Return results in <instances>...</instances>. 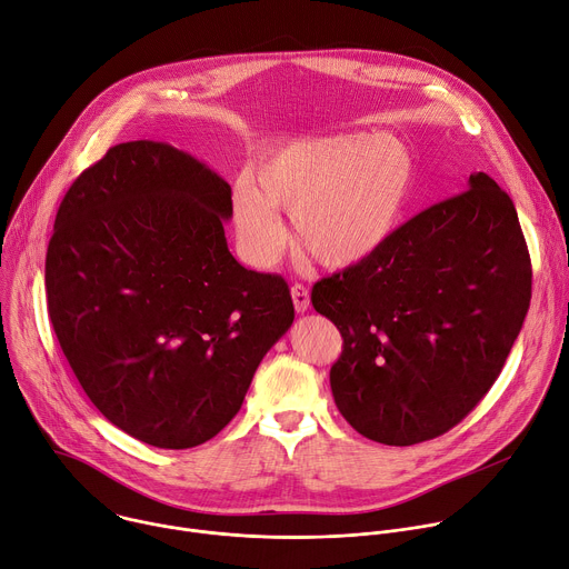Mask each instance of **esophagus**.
<instances>
[{"instance_id": "1", "label": "esophagus", "mask_w": 569, "mask_h": 569, "mask_svg": "<svg viewBox=\"0 0 569 569\" xmlns=\"http://www.w3.org/2000/svg\"><path fill=\"white\" fill-rule=\"evenodd\" d=\"M290 295H292L295 310H297V312H306L308 306H310V292H308V288L301 286V283H295V286L290 288Z\"/></svg>"}]
</instances>
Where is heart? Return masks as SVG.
Instances as JSON below:
<instances>
[{"instance_id":"b5f03b06","label":"heart","mask_w":569,"mask_h":569,"mask_svg":"<svg viewBox=\"0 0 569 569\" xmlns=\"http://www.w3.org/2000/svg\"><path fill=\"white\" fill-rule=\"evenodd\" d=\"M257 183L233 191L238 246L268 268L286 248L277 209L295 220L301 248L323 268L345 270L380 252L410 204L417 167L410 148L389 134H329L288 141L257 164Z\"/></svg>"}]
</instances>
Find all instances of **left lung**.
I'll return each mask as SVG.
<instances>
[{"label": "left lung", "instance_id": "8db88e82", "mask_svg": "<svg viewBox=\"0 0 569 569\" xmlns=\"http://www.w3.org/2000/svg\"><path fill=\"white\" fill-rule=\"evenodd\" d=\"M400 224L360 266L312 286L345 345L340 415L362 437L415 446L455 428L498 380L531 301L511 198L486 173Z\"/></svg>", "mask_w": 569, "mask_h": 569}]
</instances>
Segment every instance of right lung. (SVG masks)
<instances>
[{
	"label": "right lung",
	"instance_id": "add662e5",
	"mask_svg": "<svg viewBox=\"0 0 569 569\" xmlns=\"http://www.w3.org/2000/svg\"><path fill=\"white\" fill-rule=\"evenodd\" d=\"M229 218L218 173L148 139L110 148L56 213L44 266L56 338L97 410L148 446L216 437L295 319L279 274L231 257Z\"/></svg>",
	"mask_w": 569,
	"mask_h": 569
}]
</instances>
